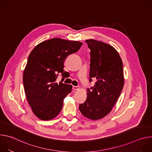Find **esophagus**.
Wrapping results in <instances>:
<instances>
[{
  "label": "esophagus",
  "instance_id": "obj_1",
  "mask_svg": "<svg viewBox=\"0 0 152 152\" xmlns=\"http://www.w3.org/2000/svg\"><path fill=\"white\" fill-rule=\"evenodd\" d=\"M72 88H73V90H77L79 88V87L78 86H75V85H73V86H72Z\"/></svg>",
  "mask_w": 152,
  "mask_h": 152
}]
</instances>
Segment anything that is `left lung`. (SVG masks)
<instances>
[{"label": "left lung", "instance_id": "8db88e82", "mask_svg": "<svg viewBox=\"0 0 152 152\" xmlns=\"http://www.w3.org/2000/svg\"><path fill=\"white\" fill-rule=\"evenodd\" d=\"M90 49V82L87 98L79 104L82 114L91 120L100 119L112 110L124 85L123 62L117 50L110 45L94 39L85 40Z\"/></svg>", "mask_w": 152, "mask_h": 152}]
</instances>
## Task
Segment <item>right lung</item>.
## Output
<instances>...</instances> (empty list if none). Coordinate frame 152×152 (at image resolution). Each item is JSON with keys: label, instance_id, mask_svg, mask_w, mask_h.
Wrapping results in <instances>:
<instances>
[{"label": "right lung", "instance_id": "obj_1", "mask_svg": "<svg viewBox=\"0 0 152 152\" xmlns=\"http://www.w3.org/2000/svg\"><path fill=\"white\" fill-rule=\"evenodd\" d=\"M82 45L79 41L55 38L39 43L29 54L23 82L28 102L39 119L51 120L61 112L72 86L55 81L59 75L64 79L65 60Z\"/></svg>", "mask_w": 152, "mask_h": 152}]
</instances>
